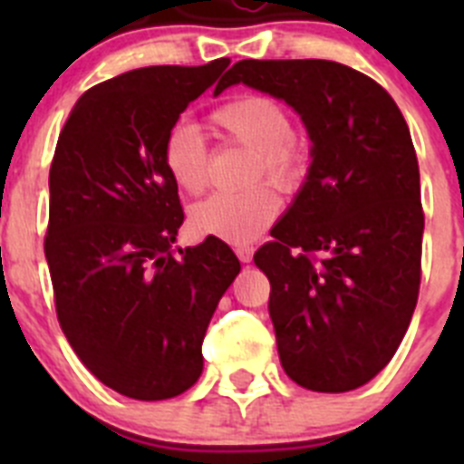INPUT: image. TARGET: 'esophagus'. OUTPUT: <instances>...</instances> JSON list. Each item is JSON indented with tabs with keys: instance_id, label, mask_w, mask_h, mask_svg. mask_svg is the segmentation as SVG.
<instances>
[{
	"instance_id": "esophagus-1",
	"label": "esophagus",
	"mask_w": 464,
	"mask_h": 464,
	"mask_svg": "<svg viewBox=\"0 0 464 464\" xmlns=\"http://www.w3.org/2000/svg\"><path fill=\"white\" fill-rule=\"evenodd\" d=\"M253 251H256V248H253V246H248V244L235 246V253H237V257H239L241 262H251L253 260Z\"/></svg>"
}]
</instances>
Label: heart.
<instances>
[{
  "label": "heart",
  "instance_id": "heart-1",
  "mask_svg": "<svg viewBox=\"0 0 464 464\" xmlns=\"http://www.w3.org/2000/svg\"><path fill=\"white\" fill-rule=\"evenodd\" d=\"M220 139L256 150L253 181L269 179L293 190L309 171V146L293 132L288 109L269 94L246 92L223 102L208 113ZM162 165L186 195H202L208 186V150L197 127L179 122L162 143ZM281 213V199L269 183L241 192H216L197 204L190 220L197 232L241 244L262 235Z\"/></svg>",
  "mask_w": 464,
  "mask_h": 464
}]
</instances>
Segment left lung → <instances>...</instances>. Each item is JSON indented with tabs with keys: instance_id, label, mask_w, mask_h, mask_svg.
I'll list each match as a JSON object with an SVG mask.
<instances>
[{
	"instance_id": "obj_1",
	"label": "left lung",
	"mask_w": 464,
	"mask_h": 464,
	"mask_svg": "<svg viewBox=\"0 0 464 464\" xmlns=\"http://www.w3.org/2000/svg\"><path fill=\"white\" fill-rule=\"evenodd\" d=\"M235 83L288 102L314 141L306 183L256 253L283 370L309 391H353L392 360L420 288L407 121L374 79L330 60H241L220 88Z\"/></svg>"
}]
</instances>
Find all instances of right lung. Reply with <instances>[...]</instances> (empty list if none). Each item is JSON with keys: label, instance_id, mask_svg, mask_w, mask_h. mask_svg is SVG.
Wrapping results in <instances>:
<instances>
[{"label": "right lung", "instance_id": "obj_1", "mask_svg": "<svg viewBox=\"0 0 464 464\" xmlns=\"http://www.w3.org/2000/svg\"><path fill=\"white\" fill-rule=\"evenodd\" d=\"M227 64L121 73L83 92L57 139L44 239L57 321L81 362L134 400L199 379L208 321L241 269L218 237L174 251L183 207L162 165L167 132Z\"/></svg>", "mask_w": 464, "mask_h": 464}]
</instances>
